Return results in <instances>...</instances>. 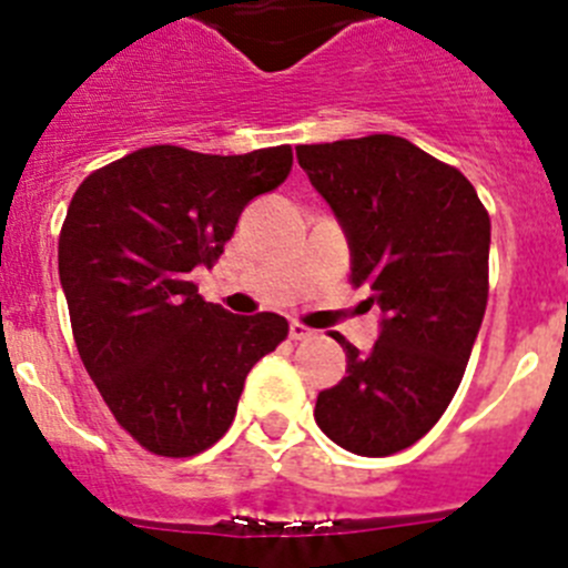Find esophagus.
I'll return each mask as SVG.
<instances>
[{
    "label": "esophagus",
    "mask_w": 568,
    "mask_h": 568,
    "mask_svg": "<svg viewBox=\"0 0 568 568\" xmlns=\"http://www.w3.org/2000/svg\"><path fill=\"white\" fill-rule=\"evenodd\" d=\"M313 329L310 327H304V324H298V321H293V324H290V338L293 341H307V338H313Z\"/></svg>",
    "instance_id": "1"
}]
</instances>
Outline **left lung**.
Returning <instances> with one entry per match:
<instances>
[{
  "label": "left lung",
  "mask_w": 568,
  "mask_h": 568,
  "mask_svg": "<svg viewBox=\"0 0 568 568\" xmlns=\"http://www.w3.org/2000/svg\"><path fill=\"white\" fill-rule=\"evenodd\" d=\"M298 164L349 244L381 329L369 353L333 335L346 375L318 393L321 433L364 458L424 438L449 406L489 295V213L460 170L400 135L301 144Z\"/></svg>",
  "instance_id": "left-lung-1"
}]
</instances>
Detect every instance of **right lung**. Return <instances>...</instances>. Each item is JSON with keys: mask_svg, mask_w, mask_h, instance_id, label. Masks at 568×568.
Segmentation results:
<instances>
[{"mask_svg": "<svg viewBox=\"0 0 568 568\" xmlns=\"http://www.w3.org/2000/svg\"><path fill=\"white\" fill-rule=\"evenodd\" d=\"M287 144L210 155L155 144L90 173L59 235L73 338L104 404L144 449L190 458L222 438L255 361L287 338L275 313L199 295L255 195L287 179Z\"/></svg>", "mask_w": 568, "mask_h": 568, "instance_id": "obj_1", "label": "right lung"}]
</instances>
